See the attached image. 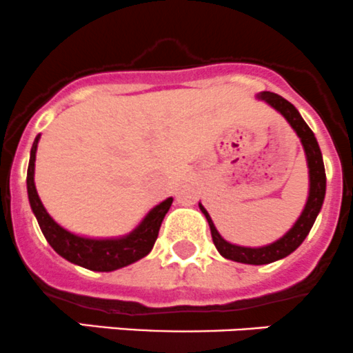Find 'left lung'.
Masks as SVG:
<instances>
[{
  "mask_svg": "<svg viewBox=\"0 0 353 353\" xmlns=\"http://www.w3.org/2000/svg\"><path fill=\"white\" fill-rule=\"evenodd\" d=\"M256 97L259 101H264L266 104H270L273 110H276L288 121V125L294 128L296 137L300 139V144H302L303 152H305L307 168H309V195H307V201L302 212L296 218L294 226L283 236L274 240L273 243H268V245L263 247H245L236 245V243H232L223 239L218 230H216L209 212L205 211V208L201 202H199V208H201L202 214L208 219L209 228H211L212 242H214L216 249H218V252L225 259L242 264L261 266V264H270L290 256L294 250L299 249L300 243L305 240V236L309 235L310 228H312L314 221H316L317 214H319L321 208H323L324 195H326V172H324L323 154H321V149L316 137H314V132L303 121V118L300 117L299 110H296L294 104L288 103L285 97L278 96L274 92H268V90L259 92Z\"/></svg>",
  "mask_w": 353,
  "mask_h": 353,
  "instance_id": "1",
  "label": "left lung"
}]
</instances>
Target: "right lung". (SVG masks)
Segmentation results:
<instances>
[{"instance_id": "add662e5", "label": "right lung", "mask_w": 353, "mask_h": 353, "mask_svg": "<svg viewBox=\"0 0 353 353\" xmlns=\"http://www.w3.org/2000/svg\"><path fill=\"white\" fill-rule=\"evenodd\" d=\"M39 139L41 134L37 135L32 149H30L29 170H27V194H29L30 209L39 223L41 232L48 243L53 247L54 252L77 266H82L90 271H106V273L137 263L142 257L148 256L154 247L163 218L168 212L173 197L165 199L158 205H154L127 235L113 236V239H90V236L68 232L51 218L37 194L34 172H36V152Z\"/></svg>"}]
</instances>
